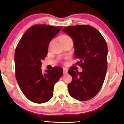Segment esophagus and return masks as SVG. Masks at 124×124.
I'll list each match as a JSON object with an SVG mask.
<instances>
[{"mask_svg": "<svg viewBox=\"0 0 124 124\" xmlns=\"http://www.w3.org/2000/svg\"><path fill=\"white\" fill-rule=\"evenodd\" d=\"M68 74V70L66 68L63 69V74Z\"/></svg>", "mask_w": 124, "mask_h": 124, "instance_id": "obj_1", "label": "esophagus"}]
</instances>
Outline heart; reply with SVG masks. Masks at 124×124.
<instances>
[{
	"instance_id": "1",
	"label": "heart",
	"mask_w": 124,
	"mask_h": 124,
	"mask_svg": "<svg viewBox=\"0 0 124 124\" xmlns=\"http://www.w3.org/2000/svg\"><path fill=\"white\" fill-rule=\"evenodd\" d=\"M60 41L61 44H63L64 43H67V42L68 41H72V39L70 38V37L68 35H63L61 37H60ZM52 43V41L50 43V45H51V44Z\"/></svg>"
}]
</instances>
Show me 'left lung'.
<instances>
[{"label":"left lung","mask_w":124,"mask_h":124,"mask_svg":"<svg viewBox=\"0 0 124 124\" xmlns=\"http://www.w3.org/2000/svg\"><path fill=\"white\" fill-rule=\"evenodd\" d=\"M62 31L72 38L74 57L83 70H68L72 81L68 85L70 95L81 101L89 100L101 89L107 68V44L99 31L89 25L64 27Z\"/></svg>","instance_id":"left-lung-1"}]
</instances>
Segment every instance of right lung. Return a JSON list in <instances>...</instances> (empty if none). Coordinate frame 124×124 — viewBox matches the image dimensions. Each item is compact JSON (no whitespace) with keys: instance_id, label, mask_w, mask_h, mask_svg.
I'll return each mask as SVG.
<instances>
[{"instance_id":"right-lung-1","label":"right lung","mask_w":124,"mask_h":124,"mask_svg":"<svg viewBox=\"0 0 124 124\" xmlns=\"http://www.w3.org/2000/svg\"><path fill=\"white\" fill-rule=\"evenodd\" d=\"M62 27L35 24L26 31L15 52V74L21 90L29 100L43 103L53 96L54 85L63 74V69L54 67L43 73L41 60L47 54L48 46Z\"/></svg>"}]
</instances>
